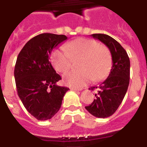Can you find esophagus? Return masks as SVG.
<instances>
[{
    "instance_id": "34e87169",
    "label": "esophagus",
    "mask_w": 147,
    "mask_h": 147,
    "mask_svg": "<svg viewBox=\"0 0 147 147\" xmlns=\"http://www.w3.org/2000/svg\"><path fill=\"white\" fill-rule=\"evenodd\" d=\"M72 90H81L82 89H77V88H71Z\"/></svg>"
}]
</instances>
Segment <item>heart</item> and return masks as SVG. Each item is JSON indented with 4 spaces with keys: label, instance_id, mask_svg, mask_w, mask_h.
Segmentation results:
<instances>
[{
    "label": "heart",
    "instance_id": "obj_1",
    "mask_svg": "<svg viewBox=\"0 0 147 147\" xmlns=\"http://www.w3.org/2000/svg\"><path fill=\"white\" fill-rule=\"evenodd\" d=\"M80 59L77 71L64 75L66 85L82 88L90 80L96 82L107 76L112 65V57L108 49L97 41L88 38H78L67 42L65 48L56 49L51 56L54 69L65 73L71 68L72 59Z\"/></svg>",
    "mask_w": 147,
    "mask_h": 147
}]
</instances>
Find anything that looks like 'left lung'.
Returning a JSON list of instances; mask_svg holds the SVG:
<instances>
[{
    "mask_svg": "<svg viewBox=\"0 0 147 147\" xmlns=\"http://www.w3.org/2000/svg\"><path fill=\"white\" fill-rule=\"evenodd\" d=\"M93 38L103 42L111 53L112 68L108 77L98 86L89 90H97L93 102L85 108L98 118H107L117 110L124 99L129 83L130 62L125 49L110 36L104 34H91Z\"/></svg>",
    "mask_w": 147,
    "mask_h": 147,
    "instance_id": "left-lung-1",
    "label": "left lung"
}]
</instances>
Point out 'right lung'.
<instances>
[{
    "label": "right lung",
    "mask_w": 147,
    "mask_h": 147,
    "mask_svg": "<svg viewBox=\"0 0 147 147\" xmlns=\"http://www.w3.org/2000/svg\"><path fill=\"white\" fill-rule=\"evenodd\" d=\"M67 38L63 34H40L27 42L17 58L14 74L18 96L37 120L51 119L69 90L57 85L62 78L49 61L53 49Z\"/></svg>",
    "instance_id": "obj_1"
}]
</instances>
